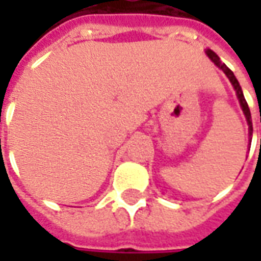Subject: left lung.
Listing matches in <instances>:
<instances>
[{"instance_id": "1", "label": "left lung", "mask_w": 261, "mask_h": 261, "mask_svg": "<svg viewBox=\"0 0 261 261\" xmlns=\"http://www.w3.org/2000/svg\"><path fill=\"white\" fill-rule=\"evenodd\" d=\"M207 56L210 57V59L213 60L214 64L217 65L218 68H221L222 71L225 72V75L229 78V81L232 82V85H233V88H235L236 91V95H238V99H239V102H241V106H242V110H243V113H245V116H246V120L247 123H249V133H250V136H252L253 133V127H252V116H250V110H249V106H247V102L245 100V96H243V92H242V88L241 85H239V82H238V80L235 78V75H233V72L230 71L226 65L224 64V63H221V60H219V57L217 56V54L214 53L213 50H207Z\"/></svg>"}]
</instances>
